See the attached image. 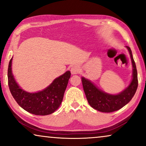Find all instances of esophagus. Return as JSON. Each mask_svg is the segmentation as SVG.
<instances>
[{
  "instance_id": "obj_1",
  "label": "esophagus",
  "mask_w": 146,
  "mask_h": 146,
  "mask_svg": "<svg viewBox=\"0 0 146 146\" xmlns=\"http://www.w3.org/2000/svg\"><path fill=\"white\" fill-rule=\"evenodd\" d=\"M70 71L72 74H77L80 72V68L78 66H74L71 68Z\"/></svg>"
}]
</instances>
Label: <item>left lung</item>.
I'll return each instance as SVG.
<instances>
[{"label": "left lung", "instance_id": "1", "mask_svg": "<svg viewBox=\"0 0 146 146\" xmlns=\"http://www.w3.org/2000/svg\"><path fill=\"white\" fill-rule=\"evenodd\" d=\"M130 54L133 66V78L129 86L117 95L106 94L98 88L88 80L82 78V82L87 100L93 108L102 112H113L121 109L129 102L134 96L138 86L136 66L130 48L126 46Z\"/></svg>", "mask_w": 146, "mask_h": 146}]
</instances>
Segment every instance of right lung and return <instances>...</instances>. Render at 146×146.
<instances>
[{"label": "right lung", "instance_id": "add662e5", "mask_svg": "<svg viewBox=\"0 0 146 146\" xmlns=\"http://www.w3.org/2000/svg\"><path fill=\"white\" fill-rule=\"evenodd\" d=\"M12 60L8 68V84L9 90L16 102L22 108L35 115H46L54 112L62 102L71 73L67 71L56 78L42 91L29 93L22 90L16 82L11 70Z\"/></svg>", "mask_w": 146, "mask_h": 146}]
</instances>
